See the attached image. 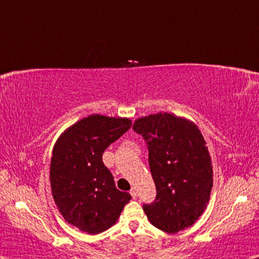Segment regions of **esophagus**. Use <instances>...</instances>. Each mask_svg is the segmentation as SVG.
Wrapping results in <instances>:
<instances>
[{
	"label": "esophagus",
	"mask_w": 259,
	"mask_h": 259,
	"mask_svg": "<svg viewBox=\"0 0 259 259\" xmlns=\"http://www.w3.org/2000/svg\"><path fill=\"white\" fill-rule=\"evenodd\" d=\"M130 194H131V196H133L134 199L136 198V196H137V191H136V188H135V187L131 188V190H130Z\"/></svg>",
	"instance_id": "esophagus-1"
}]
</instances>
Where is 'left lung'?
<instances>
[{"label": "left lung", "instance_id": "obj_1", "mask_svg": "<svg viewBox=\"0 0 259 259\" xmlns=\"http://www.w3.org/2000/svg\"><path fill=\"white\" fill-rule=\"evenodd\" d=\"M133 129L148 143L157 188L154 202L143 207L150 223L168 234L193 226L213 187V165L201 131L194 122L171 113L137 118Z\"/></svg>", "mask_w": 259, "mask_h": 259}]
</instances>
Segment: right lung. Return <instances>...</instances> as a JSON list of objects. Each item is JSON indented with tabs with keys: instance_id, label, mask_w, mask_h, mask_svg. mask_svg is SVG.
<instances>
[{
	"instance_id": "1",
	"label": "right lung",
	"mask_w": 259,
	"mask_h": 259,
	"mask_svg": "<svg viewBox=\"0 0 259 259\" xmlns=\"http://www.w3.org/2000/svg\"><path fill=\"white\" fill-rule=\"evenodd\" d=\"M131 126L126 117L93 114L58 137L50 165L55 203L65 221L96 235L113 227L131 195L118 191L102 153Z\"/></svg>"
}]
</instances>
